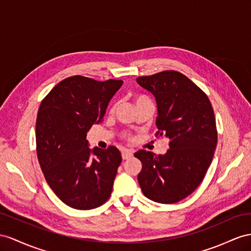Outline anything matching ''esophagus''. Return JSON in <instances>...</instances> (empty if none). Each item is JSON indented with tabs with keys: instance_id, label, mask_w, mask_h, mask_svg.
I'll return each mask as SVG.
<instances>
[{
	"instance_id": "34e87169",
	"label": "esophagus",
	"mask_w": 251,
	"mask_h": 251,
	"mask_svg": "<svg viewBox=\"0 0 251 251\" xmlns=\"http://www.w3.org/2000/svg\"><path fill=\"white\" fill-rule=\"evenodd\" d=\"M133 155V151L132 150H128V149H125L122 151V158H123V160H126L128 158L132 157Z\"/></svg>"
}]
</instances>
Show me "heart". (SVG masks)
I'll use <instances>...</instances> for the list:
<instances>
[{"instance_id":"obj_1","label":"heart","mask_w":251,"mask_h":251,"mask_svg":"<svg viewBox=\"0 0 251 251\" xmlns=\"http://www.w3.org/2000/svg\"><path fill=\"white\" fill-rule=\"evenodd\" d=\"M145 99H147V98H145V96H142V95L138 96V98L136 99V102H139L140 100H145Z\"/></svg>"}]
</instances>
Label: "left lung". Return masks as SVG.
Returning <instances> with one entry per match:
<instances>
[{
    "label": "left lung",
    "instance_id": "1",
    "mask_svg": "<svg viewBox=\"0 0 251 251\" xmlns=\"http://www.w3.org/2000/svg\"><path fill=\"white\" fill-rule=\"evenodd\" d=\"M156 99V136L170 139L164 155L141 150L138 181L143 194L160 203H175L201 183L213 159L217 131L208 96L187 76L163 71L137 78Z\"/></svg>",
    "mask_w": 251,
    "mask_h": 251
}]
</instances>
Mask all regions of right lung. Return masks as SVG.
Instances as JSON below:
<instances>
[{
	"label": "right lung",
	"instance_id": "1",
	"mask_svg": "<svg viewBox=\"0 0 251 251\" xmlns=\"http://www.w3.org/2000/svg\"><path fill=\"white\" fill-rule=\"evenodd\" d=\"M122 80H61L44 98L36 122L37 156L50 188L69 207L98 208L110 197L121 164L115 146L89 149L87 132L104 118Z\"/></svg>",
	"mask_w": 251,
	"mask_h": 251
}]
</instances>
